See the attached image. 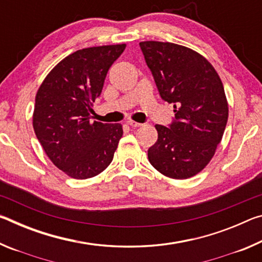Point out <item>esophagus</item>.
<instances>
[{
	"mask_svg": "<svg viewBox=\"0 0 262 262\" xmlns=\"http://www.w3.org/2000/svg\"><path fill=\"white\" fill-rule=\"evenodd\" d=\"M127 125H129V126L133 127V128H137V127H141L142 123L136 122V121H133V120H128V121H127Z\"/></svg>",
	"mask_w": 262,
	"mask_h": 262,
	"instance_id": "34e87169",
	"label": "esophagus"
}]
</instances>
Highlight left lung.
<instances>
[{
	"instance_id": "left-lung-1",
	"label": "left lung",
	"mask_w": 262,
	"mask_h": 262,
	"mask_svg": "<svg viewBox=\"0 0 262 262\" xmlns=\"http://www.w3.org/2000/svg\"><path fill=\"white\" fill-rule=\"evenodd\" d=\"M140 46L176 117L170 128L155 126L158 139L148 150L149 162L168 178H190L209 164L223 137L229 117L223 83L210 62L188 47L163 41Z\"/></svg>"
}]
</instances>
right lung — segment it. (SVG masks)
<instances>
[{"instance_id": "obj_1", "label": "right lung", "mask_w": 262, "mask_h": 262, "mask_svg": "<svg viewBox=\"0 0 262 262\" xmlns=\"http://www.w3.org/2000/svg\"><path fill=\"white\" fill-rule=\"evenodd\" d=\"M126 43L83 48L53 68L35 95L33 129L48 158L74 179L92 178L112 162L120 123L90 121L113 62Z\"/></svg>"}]
</instances>
